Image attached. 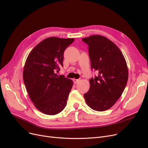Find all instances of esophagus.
<instances>
[{
    "instance_id": "esophagus-1",
    "label": "esophagus",
    "mask_w": 148,
    "mask_h": 148,
    "mask_svg": "<svg viewBox=\"0 0 148 148\" xmlns=\"http://www.w3.org/2000/svg\"><path fill=\"white\" fill-rule=\"evenodd\" d=\"M79 81H80V80L79 79H73V82H74V83H75V84H77V83H78L79 82Z\"/></svg>"
}]
</instances>
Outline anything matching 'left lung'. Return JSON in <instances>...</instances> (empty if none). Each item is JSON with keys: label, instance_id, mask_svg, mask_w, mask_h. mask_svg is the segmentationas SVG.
Wrapping results in <instances>:
<instances>
[{"label": "left lung", "instance_id": "obj_1", "mask_svg": "<svg viewBox=\"0 0 148 148\" xmlns=\"http://www.w3.org/2000/svg\"><path fill=\"white\" fill-rule=\"evenodd\" d=\"M82 41L89 46L91 68L98 73L89 80L90 88L84 98L92 109L103 112L116 103L126 86L127 62L118 47L104 36L91 35Z\"/></svg>", "mask_w": 148, "mask_h": 148}]
</instances>
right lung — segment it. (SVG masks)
Wrapping results in <instances>:
<instances>
[{"label": "right lung", "mask_w": 148, "mask_h": 148, "mask_svg": "<svg viewBox=\"0 0 148 148\" xmlns=\"http://www.w3.org/2000/svg\"><path fill=\"white\" fill-rule=\"evenodd\" d=\"M74 38L49 37L30 52L23 68V77L28 95L35 107L48 115L64 109L73 82L58 75L63 66L64 52Z\"/></svg>", "instance_id": "1"}]
</instances>
